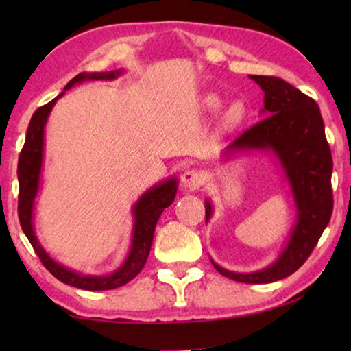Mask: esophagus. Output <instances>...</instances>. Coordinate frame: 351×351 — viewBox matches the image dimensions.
<instances>
[{
	"label": "esophagus",
	"mask_w": 351,
	"mask_h": 351,
	"mask_svg": "<svg viewBox=\"0 0 351 351\" xmlns=\"http://www.w3.org/2000/svg\"><path fill=\"white\" fill-rule=\"evenodd\" d=\"M204 182V176L203 172L198 171V169H189L185 171L184 174H182V186H184L185 190H198L201 185H203Z\"/></svg>",
	"instance_id": "obj_1"
}]
</instances>
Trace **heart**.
I'll use <instances>...</instances> for the list:
<instances>
[{"label":"heart","instance_id":"b5f03b06","mask_svg":"<svg viewBox=\"0 0 351 351\" xmlns=\"http://www.w3.org/2000/svg\"><path fill=\"white\" fill-rule=\"evenodd\" d=\"M222 99L217 97V95H208V97H206V105H208V108L213 110V112H219V110L222 108ZM244 118H246V105H244L241 100L233 102L223 113V123L227 124L228 128H234L238 126V124H241Z\"/></svg>","mask_w":351,"mask_h":351}]
</instances>
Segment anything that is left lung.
Instances as JSON below:
<instances>
[{"label":"left lung","instance_id":"8db88e82","mask_svg":"<svg viewBox=\"0 0 351 351\" xmlns=\"http://www.w3.org/2000/svg\"><path fill=\"white\" fill-rule=\"evenodd\" d=\"M263 90V118L247 129L225 155L238 152H268L280 162L294 196L297 219L289 241L270 265L251 273L230 271L214 261L220 275L247 285H267L287 278L304 265L328 227L332 214V155L326 141L319 107L308 95L276 76L251 75ZM206 220L214 206L206 199Z\"/></svg>","mask_w":351,"mask_h":351}]
</instances>
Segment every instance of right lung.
I'll use <instances>...</instances> for the list:
<instances>
[{
    "label": "right lung",
    "instance_id": "1",
    "mask_svg": "<svg viewBox=\"0 0 351 351\" xmlns=\"http://www.w3.org/2000/svg\"><path fill=\"white\" fill-rule=\"evenodd\" d=\"M123 73V69L113 71H94V73H80L73 80L69 81L65 86L64 93H60L49 104L43 105L33 113L27 129V137L23 148L19 156L17 165V177H19V220H21L22 230L28 238V241L35 249L36 256L40 257L43 265L54 275L57 280L65 282V285L80 287L84 291H108L117 289V287L126 285L134 280L145 265L148 254H150L153 233L158 219L162 210L169 208L177 193V179L162 180L160 184L153 185L148 189L137 203L132 206V241L129 249L128 257L124 258L123 265L117 268L113 273L105 276L83 275V273L71 270V268L56 262L49 254L45 251L38 241V237L33 227V210H35V199L38 191H40L41 182V169H43V156H45V128L49 118V113L57 100L65 94V90L73 88L75 84L83 83V81H95V80H114Z\"/></svg>",
    "mask_w": 351,
    "mask_h": 351
}]
</instances>
